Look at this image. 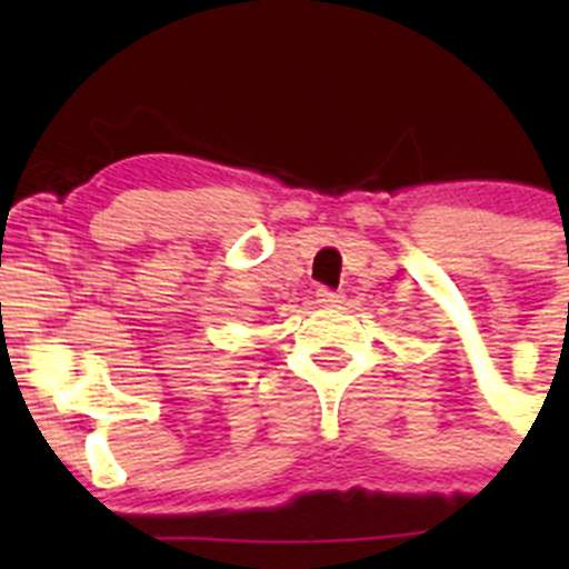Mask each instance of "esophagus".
Instances as JSON below:
<instances>
[{"mask_svg": "<svg viewBox=\"0 0 569 569\" xmlns=\"http://www.w3.org/2000/svg\"><path fill=\"white\" fill-rule=\"evenodd\" d=\"M317 302H321V306H336V302H341V295L321 286V289H317Z\"/></svg>", "mask_w": 569, "mask_h": 569, "instance_id": "esophagus-1", "label": "esophagus"}]
</instances>
